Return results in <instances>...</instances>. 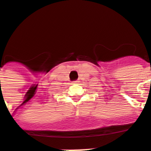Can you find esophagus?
<instances>
[{"mask_svg": "<svg viewBox=\"0 0 151 151\" xmlns=\"http://www.w3.org/2000/svg\"><path fill=\"white\" fill-rule=\"evenodd\" d=\"M79 81H73V84H78Z\"/></svg>", "mask_w": 151, "mask_h": 151, "instance_id": "esophagus-1", "label": "esophagus"}]
</instances>
